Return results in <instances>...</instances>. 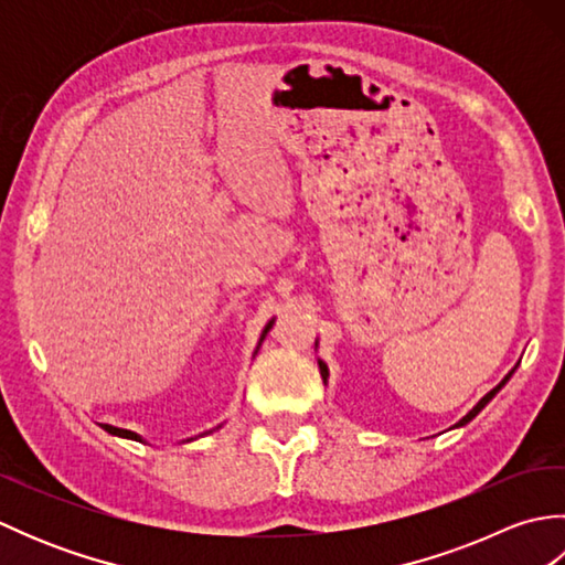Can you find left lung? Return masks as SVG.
<instances>
[{
    "label": "left lung",
    "instance_id": "left-lung-1",
    "mask_svg": "<svg viewBox=\"0 0 565 565\" xmlns=\"http://www.w3.org/2000/svg\"><path fill=\"white\" fill-rule=\"evenodd\" d=\"M316 350H318V340H316ZM520 366V362L518 364H514L510 371H508V374H505V379H502L500 383H498V386L493 388V391H488L486 395H483V398L481 401H478L473 407H471V411H468L461 419H459V423H456L454 427H463V425H468V423H471V419L478 415V413H481L483 411V407L490 403V401H493L495 398V395H498V391L502 388V386H505V383L510 381V376L514 374V369H518ZM318 369H320V376H322V383H326V386H328V379H330V369H328V364L326 362H322V359H318Z\"/></svg>",
    "mask_w": 565,
    "mask_h": 565
}]
</instances>
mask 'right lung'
<instances>
[{"mask_svg":"<svg viewBox=\"0 0 565 565\" xmlns=\"http://www.w3.org/2000/svg\"><path fill=\"white\" fill-rule=\"evenodd\" d=\"M271 326H274V318L267 322V326H264V330H262V334H259V344L264 342V338H267V332L271 330ZM259 344H257V350H255V354L259 352ZM252 354V356H255ZM106 431H109V435H114V437H124V439H134V441H146L142 439L140 435H136V431H130V429H121V427H114V425H102ZM223 425H218V427H213V429H209V431H201V435H196V437H189V439H184V441H194V439H199V437H206V435H211V431H215V429H221Z\"/></svg>","mask_w":565,"mask_h":565,"instance_id":"add662e5","label":"right lung"}]
</instances>
